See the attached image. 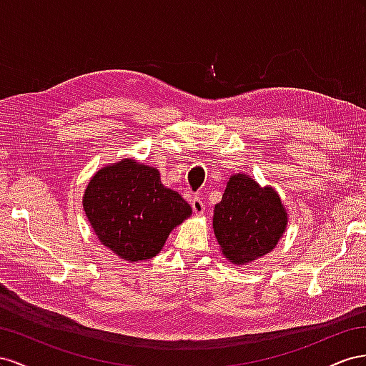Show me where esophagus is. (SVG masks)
I'll list each match as a JSON object with an SVG mask.
<instances>
[{"mask_svg": "<svg viewBox=\"0 0 366 366\" xmlns=\"http://www.w3.org/2000/svg\"><path fill=\"white\" fill-rule=\"evenodd\" d=\"M192 208H193L194 214H204V212H205V205H204V202H202L201 197H197V196H194V197H193V199H192Z\"/></svg>", "mask_w": 366, "mask_h": 366, "instance_id": "1", "label": "esophagus"}]
</instances>
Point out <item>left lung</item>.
Instances as JSON below:
<instances>
[{"instance_id": "1", "label": "left lung", "mask_w": 366, "mask_h": 366, "mask_svg": "<svg viewBox=\"0 0 366 366\" xmlns=\"http://www.w3.org/2000/svg\"><path fill=\"white\" fill-rule=\"evenodd\" d=\"M287 225L288 212L273 187L245 173L228 177L213 210V232L229 262L247 265L273 252Z\"/></svg>"}]
</instances>
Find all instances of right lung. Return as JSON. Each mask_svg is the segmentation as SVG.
I'll return each instance as SVG.
<instances>
[{
	"instance_id": "1",
	"label": "right lung",
	"mask_w": 366,
	"mask_h": 366,
	"mask_svg": "<svg viewBox=\"0 0 366 366\" xmlns=\"http://www.w3.org/2000/svg\"><path fill=\"white\" fill-rule=\"evenodd\" d=\"M82 207L99 242L127 262L154 257L173 228L192 216L182 196L164 187L158 169L133 158L93 174Z\"/></svg>"
}]
</instances>
